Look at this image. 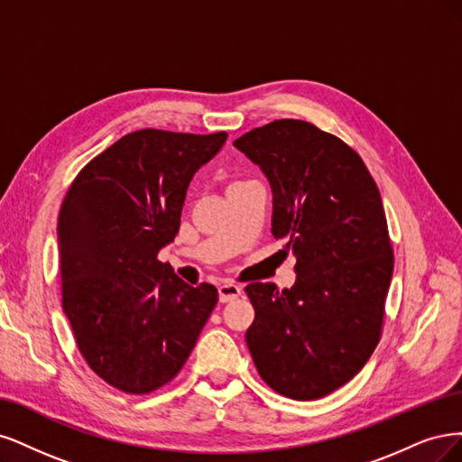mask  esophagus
I'll use <instances>...</instances> for the list:
<instances>
[{"instance_id":"34e87169","label":"esophagus","mask_w":462,"mask_h":462,"mask_svg":"<svg viewBox=\"0 0 462 462\" xmlns=\"http://www.w3.org/2000/svg\"><path fill=\"white\" fill-rule=\"evenodd\" d=\"M237 295H242V288L237 284H232V282H225V284L218 286V300L220 303H228L236 300Z\"/></svg>"}]
</instances>
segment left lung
<instances>
[{
	"label": "left lung",
	"instance_id": "obj_1",
	"mask_svg": "<svg viewBox=\"0 0 462 462\" xmlns=\"http://www.w3.org/2000/svg\"><path fill=\"white\" fill-rule=\"evenodd\" d=\"M273 189V234L293 253L295 284L253 282L245 341L261 378L310 401L359 372L380 339L393 251L376 182L349 145L282 118L234 142Z\"/></svg>",
	"mask_w": 462,
	"mask_h": 462
}]
</instances>
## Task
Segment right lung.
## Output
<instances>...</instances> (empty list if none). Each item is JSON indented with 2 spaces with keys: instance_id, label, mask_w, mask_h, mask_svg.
<instances>
[{
  "instance_id": "1",
  "label": "right lung",
  "mask_w": 462,
  "mask_h": 462,
  "mask_svg": "<svg viewBox=\"0 0 462 462\" xmlns=\"http://www.w3.org/2000/svg\"><path fill=\"white\" fill-rule=\"evenodd\" d=\"M226 138L132 132L67 191L57 218L63 310L88 365L116 390L150 393L171 382L217 305L215 286L186 284L157 253L180 228L193 174Z\"/></svg>"
}]
</instances>
